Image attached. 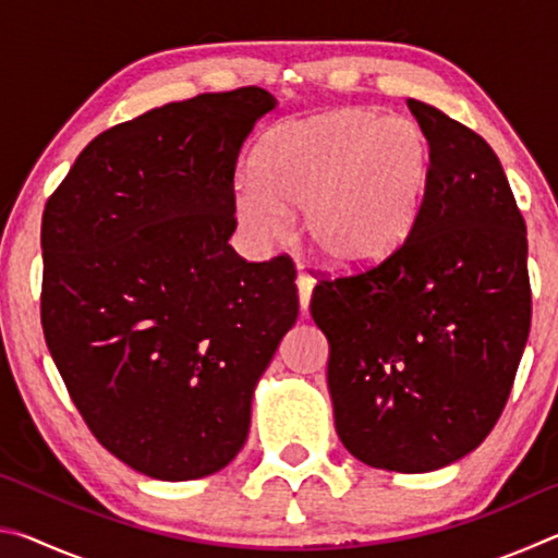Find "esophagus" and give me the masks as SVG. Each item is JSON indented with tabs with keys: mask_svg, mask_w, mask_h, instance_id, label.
Instances as JSON below:
<instances>
[{
	"mask_svg": "<svg viewBox=\"0 0 558 558\" xmlns=\"http://www.w3.org/2000/svg\"><path fill=\"white\" fill-rule=\"evenodd\" d=\"M298 298H300V307L307 310L310 307V298H313V288L315 282L310 280L307 276H298Z\"/></svg>",
	"mask_w": 558,
	"mask_h": 558,
	"instance_id": "esophagus-1",
	"label": "esophagus"
}]
</instances>
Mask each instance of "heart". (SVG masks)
Wrapping results in <instances>:
<instances>
[{"label":"heart","instance_id":"obj_1","mask_svg":"<svg viewBox=\"0 0 558 558\" xmlns=\"http://www.w3.org/2000/svg\"><path fill=\"white\" fill-rule=\"evenodd\" d=\"M253 169L256 182L235 189V216L253 241H282L286 214L302 211L310 253L359 270L409 239L430 179V145L411 118L344 108L268 130Z\"/></svg>","mask_w":558,"mask_h":558}]
</instances>
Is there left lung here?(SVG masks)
Here are the masks:
<instances>
[{"instance_id":"8db88e82","label":"left lung","mask_w":558,"mask_h":558,"mask_svg":"<svg viewBox=\"0 0 558 558\" xmlns=\"http://www.w3.org/2000/svg\"><path fill=\"white\" fill-rule=\"evenodd\" d=\"M430 179L399 251L319 280L310 313L329 342L337 436L356 460L430 472L495 428L532 325L526 226L483 137L409 100Z\"/></svg>"}]
</instances>
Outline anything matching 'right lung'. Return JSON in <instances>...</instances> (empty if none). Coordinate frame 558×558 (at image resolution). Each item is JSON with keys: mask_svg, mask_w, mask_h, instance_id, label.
I'll return each mask as SVG.
<instances>
[{"mask_svg": "<svg viewBox=\"0 0 558 558\" xmlns=\"http://www.w3.org/2000/svg\"><path fill=\"white\" fill-rule=\"evenodd\" d=\"M276 106L258 86L167 102L100 132L46 202V344L93 436L147 477L239 456L298 319L292 260L229 245L241 147Z\"/></svg>", "mask_w": 558, "mask_h": 558, "instance_id": "1", "label": "right lung"}]
</instances>
